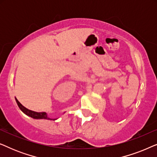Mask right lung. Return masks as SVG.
Segmentation results:
<instances>
[{
    "instance_id": "1",
    "label": "right lung",
    "mask_w": 157,
    "mask_h": 157,
    "mask_svg": "<svg viewBox=\"0 0 157 157\" xmlns=\"http://www.w3.org/2000/svg\"><path fill=\"white\" fill-rule=\"evenodd\" d=\"M16 100L17 104H18L19 108H20L21 110L22 111L23 113H25L26 115L29 116V117H31L32 118H33V119H50L48 117H47L46 113H45V112H36V111H33L31 110H29V109H28L25 108V107L23 106V105L18 101V99H17L16 98Z\"/></svg>"
}]
</instances>
